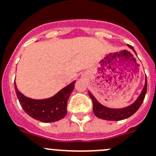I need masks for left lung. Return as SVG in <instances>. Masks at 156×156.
<instances>
[{
	"label": "left lung",
	"mask_w": 156,
	"mask_h": 156,
	"mask_svg": "<svg viewBox=\"0 0 156 156\" xmlns=\"http://www.w3.org/2000/svg\"><path fill=\"white\" fill-rule=\"evenodd\" d=\"M128 47L130 49H132L134 51V53L136 54V51H135L133 47L129 44H128ZM147 85H148L147 84V77H145V84H144L142 91L139 95V97L137 98V100L135 101L133 104L123 108H108V107H105V106L100 104L96 100V98L94 97L93 94L90 91H88L89 96L91 98L92 102H93L94 113L96 116L100 118V119L110 121L122 120V119H126L128 117L131 116L133 114H134L138 110L140 106L141 105V104L144 101L146 92H147Z\"/></svg>",
	"instance_id": "1"
}]
</instances>
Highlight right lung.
Listing matches in <instances>:
<instances>
[{
  "label": "right lung",
  "mask_w": 156,
  "mask_h": 156,
  "mask_svg": "<svg viewBox=\"0 0 156 156\" xmlns=\"http://www.w3.org/2000/svg\"><path fill=\"white\" fill-rule=\"evenodd\" d=\"M76 81L58 92L50 98L35 100L26 97L17 89L15 83L16 95L22 108L32 118L44 122H52L60 120L67 113V101L73 90Z\"/></svg>",
  "instance_id": "1"
}]
</instances>
